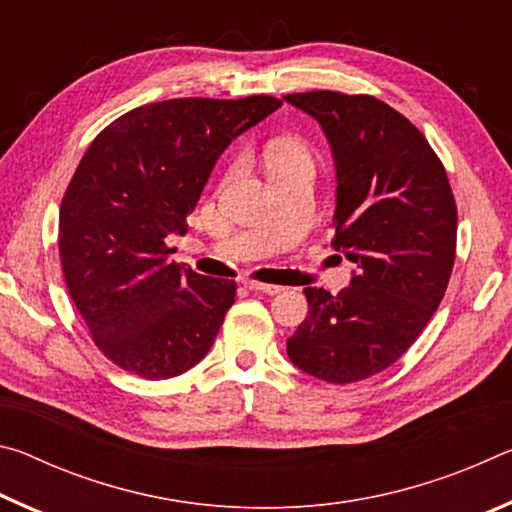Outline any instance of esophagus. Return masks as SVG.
Returning a JSON list of instances; mask_svg holds the SVG:
<instances>
[{"mask_svg":"<svg viewBox=\"0 0 512 512\" xmlns=\"http://www.w3.org/2000/svg\"><path fill=\"white\" fill-rule=\"evenodd\" d=\"M244 287L250 289V291L268 293V296H275V293L282 291V287H277V284H264V282H257V280H244Z\"/></svg>","mask_w":512,"mask_h":512,"instance_id":"obj_1","label":"esophagus"}]
</instances>
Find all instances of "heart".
I'll return each mask as SVG.
<instances>
[{
	"mask_svg": "<svg viewBox=\"0 0 512 512\" xmlns=\"http://www.w3.org/2000/svg\"><path fill=\"white\" fill-rule=\"evenodd\" d=\"M266 164L268 173H280L291 169H302L314 164L311 151L305 142L293 140V137H284V140H275L268 144L266 149Z\"/></svg>",
	"mask_w": 512,
	"mask_h": 512,
	"instance_id": "1",
	"label": "heart"
}]
</instances>
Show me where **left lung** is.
<instances>
[{
	"instance_id": "1",
	"label": "left lung",
	"mask_w": 512,
	"mask_h": 512,
	"mask_svg": "<svg viewBox=\"0 0 512 512\" xmlns=\"http://www.w3.org/2000/svg\"><path fill=\"white\" fill-rule=\"evenodd\" d=\"M332 144V246L357 266L336 296L307 287L287 341L293 366L329 384L368 379L402 357L443 300L456 257V201L427 137L370 94H287Z\"/></svg>"
}]
</instances>
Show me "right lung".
Here are the masks:
<instances>
[{
	"mask_svg": "<svg viewBox=\"0 0 512 512\" xmlns=\"http://www.w3.org/2000/svg\"><path fill=\"white\" fill-rule=\"evenodd\" d=\"M280 99H169L135 108L94 137L58 216L69 298L92 341L142 379L194 368L219 334L237 284L171 262L219 155Z\"/></svg>",
	"mask_w": 512,
	"mask_h": 512,
	"instance_id": "1",
	"label": "right lung"
}]
</instances>
